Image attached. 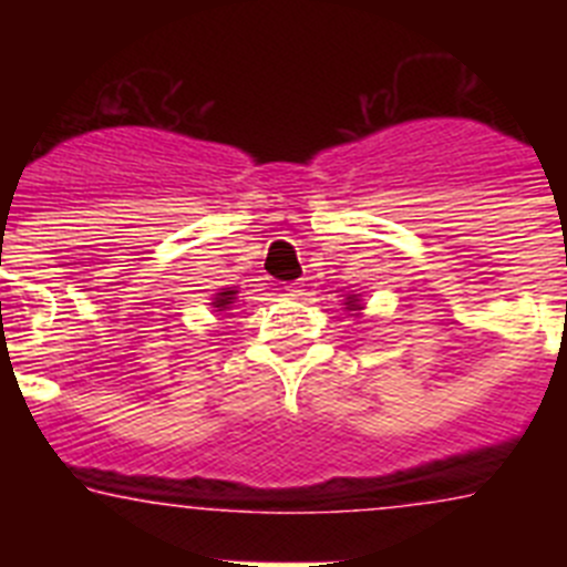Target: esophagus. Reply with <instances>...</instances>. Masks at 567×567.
Returning a JSON list of instances; mask_svg holds the SVG:
<instances>
[{
  "mask_svg": "<svg viewBox=\"0 0 567 567\" xmlns=\"http://www.w3.org/2000/svg\"><path fill=\"white\" fill-rule=\"evenodd\" d=\"M287 292L292 295V298H300V295H307V284L303 280H295V284H289Z\"/></svg>",
  "mask_w": 567,
  "mask_h": 567,
  "instance_id": "obj_1",
  "label": "esophagus"
}]
</instances>
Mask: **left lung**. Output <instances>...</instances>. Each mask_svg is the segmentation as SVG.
Segmentation results:
<instances>
[{
    "instance_id": "obj_1",
    "label": "left lung",
    "mask_w": 567,
    "mask_h": 567,
    "mask_svg": "<svg viewBox=\"0 0 567 567\" xmlns=\"http://www.w3.org/2000/svg\"><path fill=\"white\" fill-rule=\"evenodd\" d=\"M346 309H349V312H358V309H360V303H358V298H354V295H352V298H346Z\"/></svg>"
}]
</instances>
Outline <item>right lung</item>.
I'll return each instance as SVG.
<instances>
[{"instance_id": "right-lung-1", "label": "right lung", "mask_w": 567, "mask_h": 567, "mask_svg": "<svg viewBox=\"0 0 567 567\" xmlns=\"http://www.w3.org/2000/svg\"><path fill=\"white\" fill-rule=\"evenodd\" d=\"M233 298H235V289H224V292H218V295H215L213 307L218 309V312H224V309H229V307H233Z\"/></svg>"}]
</instances>
